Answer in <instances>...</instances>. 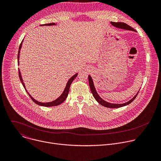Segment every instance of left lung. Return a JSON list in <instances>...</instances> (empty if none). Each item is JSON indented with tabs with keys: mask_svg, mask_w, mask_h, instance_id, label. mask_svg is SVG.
I'll return each mask as SVG.
<instances>
[{
	"mask_svg": "<svg viewBox=\"0 0 161 161\" xmlns=\"http://www.w3.org/2000/svg\"><path fill=\"white\" fill-rule=\"evenodd\" d=\"M111 24L112 25H113L114 27H115L119 28V29H124V30H126V31H132L136 32V31L134 29H132L131 27H130L129 25H128L126 24H125V23H122V22L115 23V22L111 21ZM88 83H89L90 88L91 90V92L92 93V95H93L94 97L95 98V99L98 102V103H99L102 106H103L104 107H106V108H120V107H123V106L128 105L129 104L132 103L135 99L136 97L137 96V94H138L139 91H140L139 90L138 92H137V94L130 100H129V101H127V102H126L125 103H122V104L110 103H108V102L104 101V99H103L99 96V95L97 94V90H96V89L95 88V86H94V83L93 80H92V78L90 75H88Z\"/></svg>",
	"mask_w": 161,
	"mask_h": 161,
	"instance_id": "8db88e82",
	"label": "left lung"
}]
</instances>
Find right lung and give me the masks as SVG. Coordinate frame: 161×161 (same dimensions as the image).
<instances>
[{
	"label": "right lung",
	"mask_w": 161,
	"mask_h": 161,
	"mask_svg": "<svg viewBox=\"0 0 161 161\" xmlns=\"http://www.w3.org/2000/svg\"><path fill=\"white\" fill-rule=\"evenodd\" d=\"M57 24H55V23H50V24H44V25H41L40 26H52V25H56ZM23 41H24V39H23V41H21L20 45H19V50H18V64L19 65V53H20V50H21V47H22V43H23ZM18 73H19V80L23 85V86H24V88L25 89L26 92H27V94H29V96L31 97V98L32 99V100L37 104L39 105V106H45V107H51V106H58V105H60V104H62L67 98V96H68V94H69V88H70V86L72 83V82L73 81V80H75V78H76V77L78 75V73H76L75 75H74L72 77H71L69 78V80H68L67 83H66V85H65V87L63 91V92L62 93V94L57 98L55 100L52 101V102H48V103H42V102H39L37 100H36L35 99H34L32 96L28 92V91L26 89V87H25V83L24 82V80H23L22 79V76H21V72L19 71V69H18Z\"/></svg>",
	"instance_id": "add662e5"
}]
</instances>
